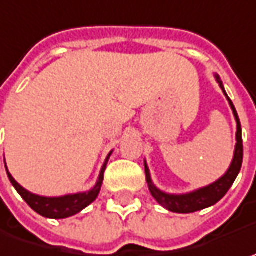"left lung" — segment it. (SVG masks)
<instances>
[{
  "mask_svg": "<svg viewBox=\"0 0 256 256\" xmlns=\"http://www.w3.org/2000/svg\"><path fill=\"white\" fill-rule=\"evenodd\" d=\"M215 78L219 83V87L222 88L224 94L226 96L229 102V106L234 112V116L236 120V146H235V153H234V159L232 163L229 166L228 172L225 173L220 179H218L216 182H214L209 186L205 188H200L198 190H194L190 194H166V192H162L160 189H158L153 182H152V178H150V172L146 162H144V172H146V182L149 186V190L152 196L158 200V204L162 205L164 209L170 210V212H176V214H192V212H198V210H202L205 208L215 205L216 202H219L226 192L229 190V188L234 184L236 176H238L239 170H240V166H242V159H244V144H242V128H240V122H239L238 113L235 110L234 103L230 102V98L226 94L225 88H224V84L220 82L219 76L215 74Z\"/></svg>",
  "mask_w": 256,
  "mask_h": 256,
  "instance_id": "obj_1",
  "label": "left lung"
}]
</instances>
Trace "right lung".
I'll return each mask as SVG.
<instances>
[{
    "label": "right lung",
    "mask_w": 256,
    "mask_h": 256,
    "mask_svg": "<svg viewBox=\"0 0 256 256\" xmlns=\"http://www.w3.org/2000/svg\"><path fill=\"white\" fill-rule=\"evenodd\" d=\"M112 152L108 153L106 162L100 170L97 184H94L93 189H90L88 192H82V194H64V196H58V198H47V196H40V194H34L31 192H28L27 189H24L20 184H17V180L11 176V173L8 172L6 169V174L10 182L12 184V186L17 189V192L21 194V198L28 204V206L36 210L38 215L44 218H50V219H64V218L72 216L78 212H82L84 208L93 204L96 200V198L100 194L102 189V184H103V178H104V170H106V164L108 162Z\"/></svg>",
    "instance_id": "add662e5"
}]
</instances>
